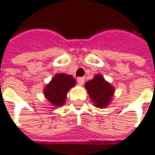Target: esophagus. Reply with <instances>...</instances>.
Listing matches in <instances>:
<instances>
[{
  "mask_svg": "<svg viewBox=\"0 0 155 155\" xmlns=\"http://www.w3.org/2000/svg\"><path fill=\"white\" fill-rule=\"evenodd\" d=\"M77 81L80 85H83V83L85 81V79H84V77H79L77 78Z\"/></svg>",
  "mask_w": 155,
  "mask_h": 155,
  "instance_id": "34e87169",
  "label": "esophagus"
}]
</instances>
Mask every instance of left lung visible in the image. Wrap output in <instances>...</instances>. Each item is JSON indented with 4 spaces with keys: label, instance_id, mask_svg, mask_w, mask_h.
<instances>
[{
    "label": "left lung",
    "instance_id": "obj_1",
    "mask_svg": "<svg viewBox=\"0 0 155 155\" xmlns=\"http://www.w3.org/2000/svg\"><path fill=\"white\" fill-rule=\"evenodd\" d=\"M85 87L91 102L96 108L104 109L112 101L115 87L102 74H96L92 80L87 81Z\"/></svg>",
    "mask_w": 155,
    "mask_h": 155
}]
</instances>
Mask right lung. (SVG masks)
<instances>
[{
	"mask_svg": "<svg viewBox=\"0 0 155 155\" xmlns=\"http://www.w3.org/2000/svg\"><path fill=\"white\" fill-rule=\"evenodd\" d=\"M76 85L75 79L70 74H57L44 87V96L54 107L63 106L69 89Z\"/></svg>",
	"mask_w": 155,
	"mask_h": 155,
	"instance_id": "right-lung-1",
	"label": "right lung"
}]
</instances>
